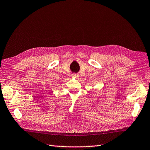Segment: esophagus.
Returning a JSON list of instances; mask_svg holds the SVG:
<instances>
[{
	"instance_id": "obj_1",
	"label": "esophagus",
	"mask_w": 150,
	"mask_h": 150,
	"mask_svg": "<svg viewBox=\"0 0 150 150\" xmlns=\"http://www.w3.org/2000/svg\"><path fill=\"white\" fill-rule=\"evenodd\" d=\"M72 78H78V77H79V75L78 74H73L72 75Z\"/></svg>"
}]
</instances>
